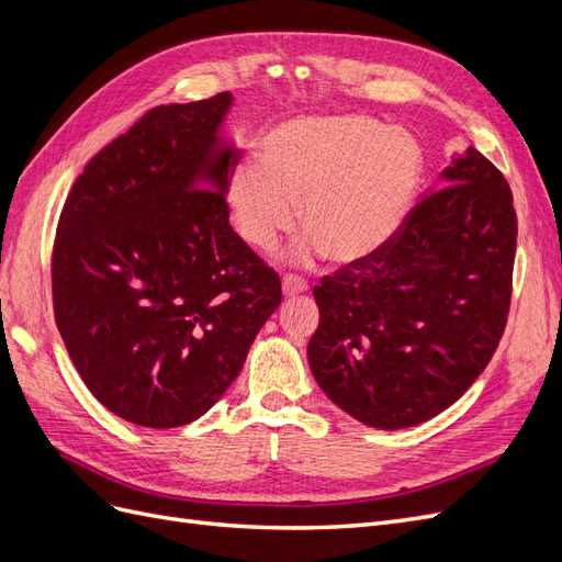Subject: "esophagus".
I'll return each instance as SVG.
<instances>
[{
    "label": "esophagus",
    "instance_id": "34e87169",
    "mask_svg": "<svg viewBox=\"0 0 562 562\" xmlns=\"http://www.w3.org/2000/svg\"><path fill=\"white\" fill-rule=\"evenodd\" d=\"M281 288H283V295H285V297H295V295L307 291V281L295 277V274H285Z\"/></svg>",
    "mask_w": 562,
    "mask_h": 562
}]
</instances>
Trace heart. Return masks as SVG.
Masks as SVG:
<instances>
[{
	"instance_id": "heart-1",
	"label": "heart",
	"mask_w": 562,
	"mask_h": 562,
	"mask_svg": "<svg viewBox=\"0 0 562 562\" xmlns=\"http://www.w3.org/2000/svg\"><path fill=\"white\" fill-rule=\"evenodd\" d=\"M419 180L422 149L405 128L361 114L302 116L269 131L255 164L232 168L227 206L241 239L271 250L302 203L300 255L361 262L401 232Z\"/></svg>"
}]
</instances>
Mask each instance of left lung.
I'll use <instances>...</instances> for the list:
<instances>
[{"mask_svg":"<svg viewBox=\"0 0 562 562\" xmlns=\"http://www.w3.org/2000/svg\"><path fill=\"white\" fill-rule=\"evenodd\" d=\"M516 234L508 182L469 147L380 252L314 288L307 356L323 394L384 431L443 413L499 345Z\"/></svg>","mask_w":562,"mask_h":562,"instance_id":"obj_1","label":"left lung"}]
</instances>
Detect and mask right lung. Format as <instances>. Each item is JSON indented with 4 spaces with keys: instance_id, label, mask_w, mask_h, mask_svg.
I'll use <instances>...</instances> for the list:
<instances>
[{
    "instance_id": "obj_1",
    "label": "right lung",
    "mask_w": 562,
    "mask_h": 562,
    "mask_svg": "<svg viewBox=\"0 0 562 562\" xmlns=\"http://www.w3.org/2000/svg\"><path fill=\"white\" fill-rule=\"evenodd\" d=\"M232 103L149 110L87 164L58 220L56 326L91 394L140 427L211 411L281 304L279 274L229 225Z\"/></svg>"
}]
</instances>
